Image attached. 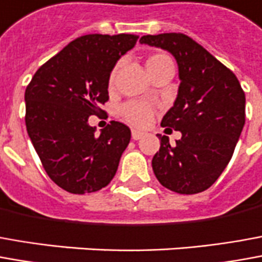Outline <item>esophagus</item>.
Instances as JSON below:
<instances>
[{"label":"esophagus","instance_id":"esophagus-1","mask_svg":"<svg viewBox=\"0 0 262 262\" xmlns=\"http://www.w3.org/2000/svg\"><path fill=\"white\" fill-rule=\"evenodd\" d=\"M133 140H135V141H137V140H141L142 137H144V133H141V131H137V129H133Z\"/></svg>","mask_w":262,"mask_h":262}]
</instances>
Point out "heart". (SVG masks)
<instances>
[{"instance_id": "heart-1", "label": "heart", "mask_w": 262, "mask_h": 262, "mask_svg": "<svg viewBox=\"0 0 262 262\" xmlns=\"http://www.w3.org/2000/svg\"><path fill=\"white\" fill-rule=\"evenodd\" d=\"M168 61H171V58H169L168 55L162 54V52L152 54V55H149L148 58H147V70H152L155 67L161 66V64L168 62ZM115 75H117V67L110 74V79H108L110 86L114 85ZM121 115L124 117V120L128 121L129 124H133L135 127H145L151 121V118H152V108L149 107L148 104H144V102L129 101V102L122 105Z\"/></svg>"}]
</instances>
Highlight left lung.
Segmentation results:
<instances>
[{"label":"left lung","mask_w":262,"mask_h":262,"mask_svg":"<svg viewBox=\"0 0 262 262\" xmlns=\"http://www.w3.org/2000/svg\"><path fill=\"white\" fill-rule=\"evenodd\" d=\"M141 44L171 52L178 64L180 86L162 127L181 131L169 144L158 134L161 147L152 158L157 180L178 194L210 188L230 162L245 124V94L235 74L204 47L181 32L144 35Z\"/></svg>","instance_id":"left-lung-1"}]
</instances>
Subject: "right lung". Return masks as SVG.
<instances>
[{
    "mask_svg": "<svg viewBox=\"0 0 262 262\" xmlns=\"http://www.w3.org/2000/svg\"><path fill=\"white\" fill-rule=\"evenodd\" d=\"M133 34H88L38 68L25 90V125L45 172L71 194L107 187L131 140L111 121L95 135L90 115L105 114L108 79L117 61L134 48Z\"/></svg>",
    "mask_w": 262,
    "mask_h": 262,
    "instance_id": "1",
    "label": "right lung"
}]
</instances>
